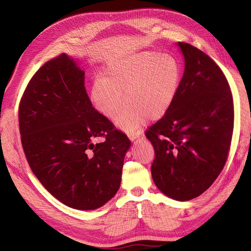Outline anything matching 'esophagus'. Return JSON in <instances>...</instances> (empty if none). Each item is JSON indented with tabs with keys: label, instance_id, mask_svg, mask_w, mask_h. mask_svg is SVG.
Returning <instances> with one entry per match:
<instances>
[{
	"label": "esophagus",
	"instance_id": "esophagus-1",
	"mask_svg": "<svg viewBox=\"0 0 251 251\" xmlns=\"http://www.w3.org/2000/svg\"><path fill=\"white\" fill-rule=\"evenodd\" d=\"M128 138H130L131 141H136L137 139L140 138V133H131L128 134Z\"/></svg>",
	"mask_w": 251,
	"mask_h": 251
}]
</instances>
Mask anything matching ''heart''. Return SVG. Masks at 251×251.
Listing matches in <instances>:
<instances>
[{
	"instance_id": "b5f03b06",
	"label": "heart",
	"mask_w": 251,
	"mask_h": 251,
	"mask_svg": "<svg viewBox=\"0 0 251 251\" xmlns=\"http://www.w3.org/2000/svg\"><path fill=\"white\" fill-rule=\"evenodd\" d=\"M181 70L177 59L155 51H141L105 64L102 78L91 87V101L103 116L114 118L126 133H134L149 118L157 120L170 110L177 96Z\"/></svg>"
}]
</instances>
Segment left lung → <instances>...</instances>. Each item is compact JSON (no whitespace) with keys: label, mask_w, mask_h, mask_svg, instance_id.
Returning a JSON list of instances; mask_svg holds the SVG:
<instances>
[{"label":"left lung","mask_w":251,"mask_h":251,"mask_svg":"<svg viewBox=\"0 0 251 251\" xmlns=\"http://www.w3.org/2000/svg\"><path fill=\"white\" fill-rule=\"evenodd\" d=\"M184 57L178 93L165 115L147 131L155 150L151 177L177 201L203 194L223 170L233 130V101L225 75L208 55L177 43Z\"/></svg>","instance_id":"1"}]
</instances>
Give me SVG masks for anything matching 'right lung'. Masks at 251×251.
<instances>
[{"instance_id": "1", "label": "right lung", "mask_w": 251, "mask_h": 251, "mask_svg": "<svg viewBox=\"0 0 251 251\" xmlns=\"http://www.w3.org/2000/svg\"><path fill=\"white\" fill-rule=\"evenodd\" d=\"M27 161L43 186L65 205L93 210L116 195L131 141L97 112L85 71L66 53L41 67L20 102ZM100 135L106 140L93 141Z\"/></svg>"}]
</instances>
